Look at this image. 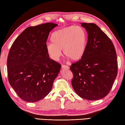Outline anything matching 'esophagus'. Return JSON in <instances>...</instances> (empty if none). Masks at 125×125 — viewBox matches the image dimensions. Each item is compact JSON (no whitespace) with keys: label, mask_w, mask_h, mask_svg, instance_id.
Masks as SVG:
<instances>
[{"label":"esophagus","mask_w":125,"mask_h":125,"mask_svg":"<svg viewBox=\"0 0 125 125\" xmlns=\"http://www.w3.org/2000/svg\"><path fill=\"white\" fill-rule=\"evenodd\" d=\"M61 67H62V69H69V67L67 66V65H62V66H61Z\"/></svg>","instance_id":"esophagus-1"}]
</instances>
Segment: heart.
<instances>
[{
	"label": "heart",
	"instance_id": "b5f03b06",
	"mask_svg": "<svg viewBox=\"0 0 125 125\" xmlns=\"http://www.w3.org/2000/svg\"><path fill=\"white\" fill-rule=\"evenodd\" d=\"M52 43L46 45L48 55L54 61H58L63 50L64 55L71 60L76 61L82 58L86 50L88 36L81 27L70 26L54 33Z\"/></svg>",
	"mask_w": 125,
	"mask_h": 125
}]
</instances>
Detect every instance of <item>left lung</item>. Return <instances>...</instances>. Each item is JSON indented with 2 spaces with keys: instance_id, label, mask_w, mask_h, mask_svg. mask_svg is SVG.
Returning a JSON list of instances; mask_svg holds the SVG:
<instances>
[{
  "instance_id": "obj_1",
  "label": "left lung",
  "mask_w": 125,
  "mask_h": 125,
  "mask_svg": "<svg viewBox=\"0 0 125 125\" xmlns=\"http://www.w3.org/2000/svg\"><path fill=\"white\" fill-rule=\"evenodd\" d=\"M88 33V42L81 59L72 64L71 84L78 95L96 100L110 92L117 74V60L112 41L94 23H82Z\"/></svg>"
}]
</instances>
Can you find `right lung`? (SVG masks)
<instances>
[{"instance_id":"add662e5","label":"right lung","mask_w":125,"mask_h":125,"mask_svg":"<svg viewBox=\"0 0 125 125\" xmlns=\"http://www.w3.org/2000/svg\"><path fill=\"white\" fill-rule=\"evenodd\" d=\"M58 26L45 23L23 31L10 48L7 60L9 83L17 95L36 102L51 91L61 65L50 59L46 50L49 32Z\"/></svg>"}]
</instances>
